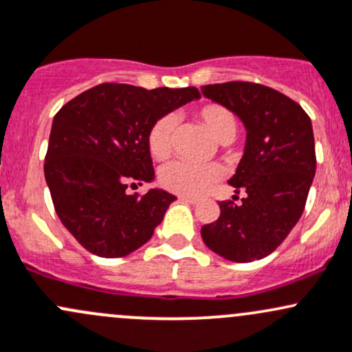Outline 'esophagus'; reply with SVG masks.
Masks as SVG:
<instances>
[{
	"label": "esophagus",
	"instance_id": "obj_1",
	"mask_svg": "<svg viewBox=\"0 0 352 352\" xmlns=\"http://www.w3.org/2000/svg\"><path fill=\"white\" fill-rule=\"evenodd\" d=\"M179 201L188 202V204H197V199L190 197V195H179Z\"/></svg>",
	"mask_w": 352,
	"mask_h": 352
}]
</instances>
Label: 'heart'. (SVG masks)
<instances>
[{"label":"heart","instance_id":"obj_1","mask_svg":"<svg viewBox=\"0 0 352 352\" xmlns=\"http://www.w3.org/2000/svg\"><path fill=\"white\" fill-rule=\"evenodd\" d=\"M195 120L209 131L216 142L229 143L236 135L238 123L232 111L217 102H207L194 111ZM173 131L175 120L170 114L158 118L151 124L146 136V146L155 160H165L173 148ZM223 177V168L216 164L192 165L186 162H172L162 166L158 173L160 186L180 195H197L209 188Z\"/></svg>","mask_w":352,"mask_h":352}]
</instances>
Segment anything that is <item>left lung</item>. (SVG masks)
<instances>
[{
	"label": "left lung",
	"mask_w": 352,
	"mask_h": 352,
	"mask_svg": "<svg viewBox=\"0 0 352 352\" xmlns=\"http://www.w3.org/2000/svg\"><path fill=\"white\" fill-rule=\"evenodd\" d=\"M202 94L238 114L248 131L229 180L246 197L239 206L221 201V216L202 226V239L226 260H261L283 243L305 209L317 164L312 123L298 102L261 84L231 80L204 86Z\"/></svg>",
	"instance_id": "obj_1"
}]
</instances>
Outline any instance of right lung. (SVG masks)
I'll use <instances>...</instances> for the list:
<instances>
[{"label":"right lung","instance_id":"add662e5","mask_svg":"<svg viewBox=\"0 0 352 352\" xmlns=\"http://www.w3.org/2000/svg\"><path fill=\"white\" fill-rule=\"evenodd\" d=\"M195 98L197 87L104 82L55 114L43 172L58 219L89 253L126 256L153 236L177 197L158 188L126 190L155 177L146 146L151 124Z\"/></svg>","mask_w":352,"mask_h":352}]
</instances>
